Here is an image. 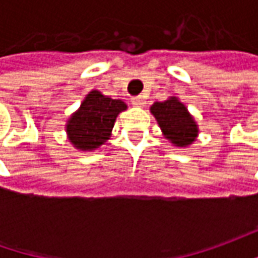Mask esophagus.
Returning a JSON list of instances; mask_svg holds the SVG:
<instances>
[{"label": "esophagus", "mask_w": 258, "mask_h": 258, "mask_svg": "<svg viewBox=\"0 0 258 258\" xmlns=\"http://www.w3.org/2000/svg\"><path fill=\"white\" fill-rule=\"evenodd\" d=\"M132 103H134V106H145L146 102L142 96H135V97H132Z\"/></svg>", "instance_id": "esophagus-1"}]
</instances>
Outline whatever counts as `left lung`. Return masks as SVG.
<instances>
[{
  "instance_id": "8db88e82",
  "label": "left lung",
  "mask_w": 258,
  "mask_h": 258,
  "mask_svg": "<svg viewBox=\"0 0 258 258\" xmlns=\"http://www.w3.org/2000/svg\"><path fill=\"white\" fill-rule=\"evenodd\" d=\"M151 112L158 120L165 138L175 146H188L195 141L198 127L186 107L176 97L165 102H156L151 106Z\"/></svg>"
}]
</instances>
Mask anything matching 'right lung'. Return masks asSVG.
I'll return each instance as SVG.
<instances>
[{
  "mask_svg": "<svg viewBox=\"0 0 258 258\" xmlns=\"http://www.w3.org/2000/svg\"><path fill=\"white\" fill-rule=\"evenodd\" d=\"M126 109V103L110 99L97 90L86 96L80 109L67 122L69 141L82 151H93L103 145L113 129L117 114Z\"/></svg>",
  "mask_w": 258,
  "mask_h": 258,
  "instance_id": "add662e5",
  "label": "right lung"
}]
</instances>
